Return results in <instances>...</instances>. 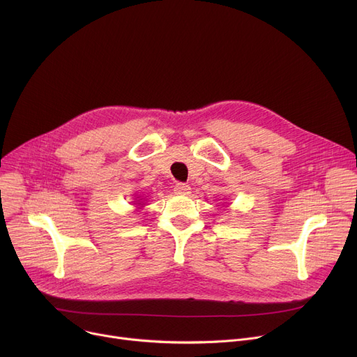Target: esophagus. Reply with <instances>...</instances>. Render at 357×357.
<instances>
[{
  "instance_id": "obj_1",
  "label": "esophagus",
  "mask_w": 357,
  "mask_h": 357,
  "mask_svg": "<svg viewBox=\"0 0 357 357\" xmlns=\"http://www.w3.org/2000/svg\"><path fill=\"white\" fill-rule=\"evenodd\" d=\"M174 191L176 195H181V196H187L190 193V185L185 183H177L174 185Z\"/></svg>"
}]
</instances>
